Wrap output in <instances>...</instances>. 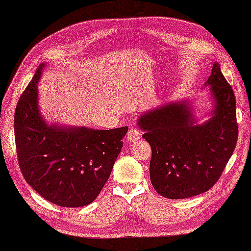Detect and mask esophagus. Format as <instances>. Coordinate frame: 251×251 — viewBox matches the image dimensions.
<instances>
[{
	"instance_id": "esophagus-1",
	"label": "esophagus",
	"mask_w": 251,
	"mask_h": 251,
	"mask_svg": "<svg viewBox=\"0 0 251 251\" xmlns=\"http://www.w3.org/2000/svg\"><path fill=\"white\" fill-rule=\"evenodd\" d=\"M141 137V132L139 131V129H137L136 127H132V128L129 129L128 134H127V139L130 142H135L137 140H139Z\"/></svg>"
}]
</instances>
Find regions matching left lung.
I'll return each instance as SVG.
<instances>
[{
  "label": "left lung",
  "instance_id": "1",
  "mask_svg": "<svg viewBox=\"0 0 251 251\" xmlns=\"http://www.w3.org/2000/svg\"><path fill=\"white\" fill-rule=\"evenodd\" d=\"M205 86H210L214 109L199 124L188 100L149 110L138 119L150 143V178L159 195L182 200L207 192L220 178L235 150L238 126L236 100L215 62Z\"/></svg>",
  "mask_w": 251,
  "mask_h": 251
}]
</instances>
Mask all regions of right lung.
<instances>
[{"mask_svg": "<svg viewBox=\"0 0 251 251\" xmlns=\"http://www.w3.org/2000/svg\"><path fill=\"white\" fill-rule=\"evenodd\" d=\"M36 69L21 94L14 117L18 163L24 178L43 199L61 207L96 200L109 179L128 127L99 130L49 124L39 108Z\"/></svg>", "mask_w": 251, "mask_h": 251, "instance_id": "obj_1", "label": "right lung"}]
</instances>
